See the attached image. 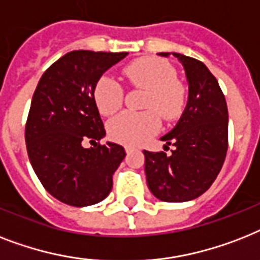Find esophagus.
<instances>
[{"label":"esophagus","instance_id":"obj_1","mask_svg":"<svg viewBox=\"0 0 260 260\" xmlns=\"http://www.w3.org/2000/svg\"><path fill=\"white\" fill-rule=\"evenodd\" d=\"M134 151V147H131V145H125V152L126 153H131V152Z\"/></svg>","mask_w":260,"mask_h":260}]
</instances>
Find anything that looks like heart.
Instances as JSON below:
<instances>
[{"instance_id":"obj_1","label":"heart","mask_w":260,"mask_h":260,"mask_svg":"<svg viewBox=\"0 0 260 260\" xmlns=\"http://www.w3.org/2000/svg\"><path fill=\"white\" fill-rule=\"evenodd\" d=\"M125 79L137 89L145 90L143 109L134 113L124 112L109 121L108 134L112 140L136 145L155 135L164 121H175L184 112L188 90L183 81L176 79V71L170 62L155 57H143L126 65ZM93 100L103 116H112L121 108L124 90L119 82L109 76L97 80Z\"/></svg>"}]
</instances>
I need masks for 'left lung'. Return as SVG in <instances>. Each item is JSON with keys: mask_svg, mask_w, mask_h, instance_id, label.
Listing matches in <instances>:
<instances>
[{"mask_svg": "<svg viewBox=\"0 0 260 260\" xmlns=\"http://www.w3.org/2000/svg\"><path fill=\"white\" fill-rule=\"evenodd\" d=\"M172 54L184 67L188 101L176 126L161 137L175 147L172 153L144 151V170L148 188L157 199L179 203L199 198L220 172L229 148V111L218 80L206 65Z\"/></svg>", "mask_w": 260, "mask_h": 260, "instance_id": "obj_1", "label": "left lung"}]
</instances>
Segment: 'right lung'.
Wrapping results in <instances>:
<instances>
[{"label":"right lung","mask_w":260,"mask_h":260,"mask_svg":"<svg viewBox=\"0 0 260 260\" xmlns=\"http://www.w3.org/2000/svg\"><path fill=\"white\" fill-rule=\"evenodd\" d=\"M126 54L69 52L46 69L33 93L25 126L27 156L44 188L68 206L104 200L125 157L121 145L99 143L105 129L93 89L103 73ZM86 140L94 147H82Z\"/></svg>","instance_id":"right-lung-1"}]
</instances>
